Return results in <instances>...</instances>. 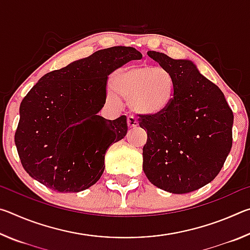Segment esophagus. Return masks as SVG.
<instances>
[{"label": "esophagus", "mask_w": 250, "mask_h": 250, "mask_svg": "<svg viewBox=\"0 0 250 250\" xmlns=\"http://www.w3.org/2000/svg\"><path fill=\"white\" fill-rule=\"evenodd\" d=\"M128 125H129V128H135V126L138 125V121L133 116L128 117Z\"/></svg>", "instance_id": "1"}]
</instances>
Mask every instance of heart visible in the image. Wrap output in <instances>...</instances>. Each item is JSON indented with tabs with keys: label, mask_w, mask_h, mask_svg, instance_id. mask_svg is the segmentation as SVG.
I'll list each match as a JSON object with an SVG mask.
<instances>
[{
	"label": "heart",
	"mask_w": 250,
	"mask_h": 250,
	"mask_svg": "<svg viewBox=\"0 0 250 250\" xmlns=\"http://www.w3.org/2000/svg\"><path fill=\"white\" fill-rule=\"evenodd\" d=\"M110 86L113 94L129 101L133 111L146 116L164 111L175 95L170 71L149 65L122 67L112 75Z\"/></svg>",
	"instance_id": "obj_1"
}]
</instances>
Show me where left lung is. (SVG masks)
I'll use <instances>...</instances> for the list:
<instances>
[{"mask_svg": "<svg viewBox=\"0 0 250 250\" xmlns=\"http://www.w3.org/2000/svg\"><path fill=\"white\" fill-rule=\"evenodd\" d=\"M147 55L167 69L175 95L164 111L140 115L146 131L143 171L164 191L185 194L217 176L232 145L234 115L222 90L188 59H173L149 50Z\"/></svg>", "mask_w": 250, "mask_h": 250, "instance_id": "1", "label": "left lung"}]
</instances>
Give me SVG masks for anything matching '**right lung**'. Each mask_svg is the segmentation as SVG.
Listing matches in <instances>:
<instances>
[{
	"label": "right lung",
	"instance_id": "1",
	"mask_svg": "<svg viewBox=\"0 0 250 250\" xmlns=\"http://www.w3.org/2000/svg\"><path fill=\"white\" fill-rule=\"evenodd\" d=\"M142 54L115 46L98 50L42 77L20 105L15 146L34 180L59 193L94 185L104 170V154L128 131L126 117L98 115L105 104L108 76Z\"/></svg>",
	"mask_w": 250,
	"mask_h": 250
}]
</instances>
